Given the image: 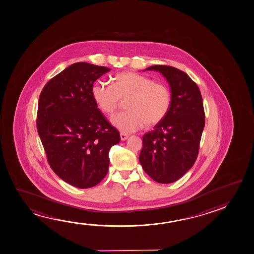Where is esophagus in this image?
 <instances>
[{
    "mask_svg": "<svg viewBox=\"0 0 254 254\" xmlns=\"http://www.w3.org/2000/svg\"><path fill=\"white\" fill-rule=\"evenodd\" d=\"M128 138V134H127V133H121V141H126L127 139Z\"/></svg>",
    "mask_w": 254,
    "mask_h": 254,
    "instance_id": "1",
    "label": "esophagus"
}]
</instances>
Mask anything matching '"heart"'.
<instances>
[{
  "mask_svg": "<svg viewBox=\"0 0 254 254\" xmlns=\"http://www.w3.org/2000/svg\"><path fill=\"white\" fill-rule=\"evenodd\" d=\"M92 96L98 108L112 115L126 100L124 113L112 117L111 122L121 133H133L146 127L158 125L167 117L172 104L170 89L165 84L132 71L115 75L113 85L96 81Z\"/></svg>",
  "mask_w": 254,
  "mask_h": 254,
  "instance_id": "obj_1",
  "label": "heart"
}]
</instances>
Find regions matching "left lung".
Instances as JSON below:
<instances>
[{
	"instance_id": "1",
	"label": "left lung",
	"mask_w": 254,
	"mask_h": 254,
	"mask_svg": "<svg viewBox=\"0 0 254 254\" xmlns=\"http://www.w3.org/2000/svg\"><path fill=\"white\" fill-rule=\"evenodd\" d=\"M146 70L159 71L167 79L172 104L167 117L142 136L139 160L155 182L174 183L193 167L197 158L204 127L203 99L197 85L184 71L160 64Z\"/></svg>"
}]
</instances>
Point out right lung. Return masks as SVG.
Masks as SVG:
<instances>
[{
	"label": "right lung",
	"mask_w": 254,
	"mask_h": 254,
	"mask_svg": "<svg viewBox=\"0 0 254 254\" xmlns=\"http://www.w3.org/2000/svg\"><path fill=\"white\" fill-rule=\"evenodd\" d=\"M110 70L75 63L50 79L39 97L36 124L48 162L63 181L79 189L104 179L109 150L121 141L92 96L94 82Z\"/></svg>",
	"instance_id": "1"
}]
</instances>
